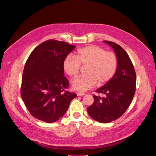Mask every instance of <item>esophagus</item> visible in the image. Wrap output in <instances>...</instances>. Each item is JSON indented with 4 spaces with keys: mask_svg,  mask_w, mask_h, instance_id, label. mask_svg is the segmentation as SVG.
<instances>
[{
    "mask_svg": "<svg viewBox=\"0 0 156 156\" xmlns=\"http://www.w3.org/2000/svg\"><path fill=\"white\" fill-rule=\"evenodd\" d=\"M76 94H77V96H84V95H85V93H76Z\"/></svg>",
    "mask_w": 156,
    "mask_h": 156,
    "instance_id": "1",
    "label": "esophagus"
}]
</instances>
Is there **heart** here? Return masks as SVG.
<instances>
[{
  "instance_id": "heart-1",
  "label": "heart",
  "mask_w": 156,
  "mask_h": 156,
  "mask_svg": "<svg viewBox=\"0 0 156 156\" xmlns=\"http://www.w3.org/2000/svg\"><path fill=\"white\" fill-rule=\"evenodd\" d=\"M81 65L87 66L85 71L87 75L74 80L72 87L76 91H85L93 88L96 83L98 86H102L112 79L117 70V60L114 52L90 45L79 49L75 57L66 56L63 62L64 71L72 78L79 75Z\"/></svg>"
}]
</instances>
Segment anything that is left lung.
<instances>
[{
    "label": "left lung",
    "instance_id": "1",
    "mask_svg": "<svg viewBox=\"0 0 156 156\" xmlns=\"http://www.w3.org/2000/svg\"><path fill=\"white\" fill-rule=\"evenodd\" d=\"M104 42L114 49L117 67L112 78L96 91L103 97L94 94V101L87 110L96 121L107 123L120 118L129 106L135 94L136 76L127 52L114 42Z\"/></svg>",
    "mask_w": 156,
    "mask_h": 156
}]
</instances>
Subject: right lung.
Returning a JSON list of instances; mask_svg holds the SVG:
<instances>
[{
  "mask_svg": "<svg viewBox=\"0 0 156 156\" xmlns=\"http://www.w3.org/2000/svg\"><path fill=\"white\" fill-rule=\"evenodd\" d=\"M76 46L50 39L37 46L27 59L21 78V96L30 114L46 123L63 116L76 94L66 91L63 62Z\"/></svg>",
  "mask_w": 156,
  "mask_h": 156,
  "instance_id": "obj_1",
  "label": "right lung"
}]
</instances>
